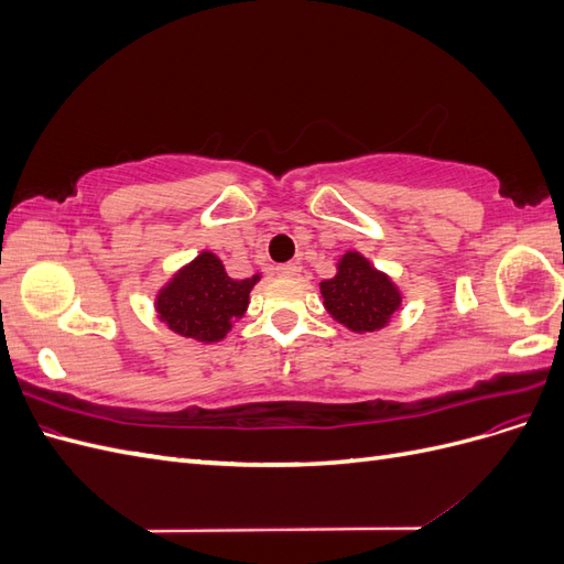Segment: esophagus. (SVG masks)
<instances>
[{
  "mask_svg": "<svg viewBox=\"0 0 564 564\" xmlns=\"http://www.w3.org/2000/svg\"><path fill=\"white\" fill-rule=\"evenodd\" d=\"M275 272L280 278H296L301 272V265L299 263H282L275 268Z\"/></svg>",
  "mask_w": 564,
  "mask_h": 564,
  "instance_id": "34e87169",
  "label": "esophagus"
}]
</instances>
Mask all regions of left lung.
I'll return each mask as SVG.
<instances>
[{
    "label": "left lung",
    "mask_w": 564,
    "mask_h": 564,
    "mask_svg": "<svg viewBox=\"0 0 564 564\" xmlns=\"http://www.w3.org/2000/svg\"><path fill=\"white\" fill-rule=\"evenodd\" d=\"M319 294L327 313L357 334L383 329L402 303L395 282L357 251L340 256L336 275L319 282Z\"/></svg>",
    "instance_id": "8db88e82"
}]
</instances>
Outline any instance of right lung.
<instances>
[{
  "mask_svg": "<svg viewBox=\"0 0 564 564\" xmlns=\"http://www.w3.org/2000/svg\"><path fill=\"white\" fill-rule=\"evenodd\" d=\"M259 280L261 275L232 280L216 253L202 251L160 289L155 311L172 332L216 344L245 315L249 292Z\"/></svg>",
  "mask_w": 564,
  "mask_h": 564,
  "instance_id": "right-lung-1",
  "label": "right lung"
}]
</instances>
